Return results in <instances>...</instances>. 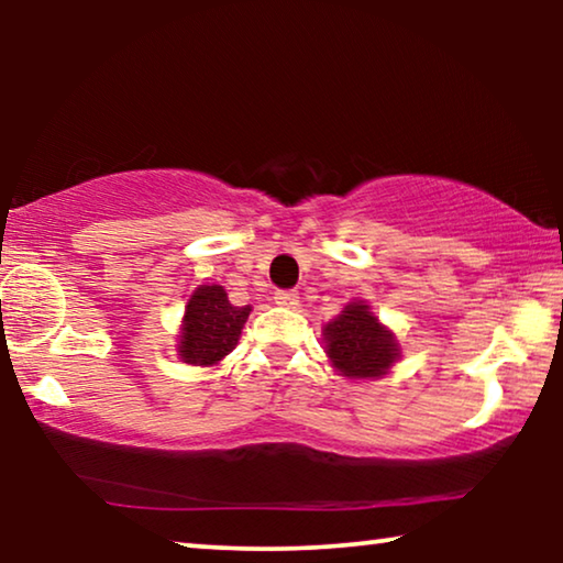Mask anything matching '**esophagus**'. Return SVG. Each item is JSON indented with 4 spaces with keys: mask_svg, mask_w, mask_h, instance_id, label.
<instances>
[{
    "mask_svg": "<svg viewBox=\"0 0 563 563\" xmlns=\"http://www.w3.org/2000/svg\"><path fill=\"white\" fill-rule=\"evenodd\" d=\"M274 302L279 307H295V305H299V295L295 289H279L274 295Z\"/></svg>",
    "mask_w": 563,
    "mask_h": 563,
    "instance_id": "esophagus-1",
    "label": "esophagus"
}]
</instances>
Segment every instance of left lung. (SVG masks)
Masks as SVG:
<instances>
[{"label": "left lung", "mask_w": 563, "mask_h": 563, "mask_svg": "<svg viewBox=\"0 0 563 563\" xmlns=\"http://www.w3.org/2000/svg\"><path fill=\"white\" fill-rule=\"evenodd\" d=\"M325 349L338 372L351 379H374L387 374L397 358L395 335L361 302L349 305L343 314L328 322Z\"/></svg>", "instance_id": "left-lung-1"}]
</instances>
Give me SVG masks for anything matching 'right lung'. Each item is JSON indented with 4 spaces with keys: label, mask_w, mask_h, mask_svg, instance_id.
<instances>
[{
    "label": "right lung",
    "mask_w": 563,
    "mask_h": 563,
    "mask_svg": "<svg viewBox=\"0 0 563 563\" xmlns=\"http://www.w3.org/2000/svg\"><path fill=\"white\" fill-rule=\"evenodd\" d=\"M249 314L251 307L230 305L225 289L218 284L199 287L184 312L179 356L195 366L218 364L235 349Z\"/></svg>",
    "instance_id": "1"
}]
</instances>
